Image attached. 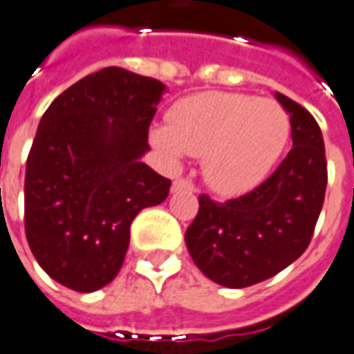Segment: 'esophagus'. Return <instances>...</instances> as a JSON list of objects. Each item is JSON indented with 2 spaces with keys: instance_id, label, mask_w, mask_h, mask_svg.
I'll return each mask as SVG.
<instances>
[{
  "instance_id": "34e87169",
  "label": "esophagus",
  "mask_w": 354,
  "mask_h": 354,
  "mask_svg": "<svg viewBox=\"0 0 354 354\" xmlns=\"http://www.w3.org/2000/svg\"><path fill=\"white\" fill-rule=\"evenodd\" d=\"M171 190L173 192H179V190H194V185H192L189 179H177V181L173 183Z\"/></svg>"
}]
</instances>
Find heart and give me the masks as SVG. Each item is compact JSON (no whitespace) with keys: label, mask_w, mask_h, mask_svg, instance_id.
<instances>
[{"label":"heart","mask_w":354,"mask_h":354,"mask_svg":"<svg viewBox=\"0 0 354 354\" xmlns=\"http://www.w3.org/2000/svg\"><path fill=\"white\" fill-rule=\"evenodd\" d=\"M169 125L152 131L165 156H202L205 183L223 196L261 185L286 150L292 124L277 101L209 91L175 102Z\"/></svg>","instance_id":"heart-1"}]
</instances>
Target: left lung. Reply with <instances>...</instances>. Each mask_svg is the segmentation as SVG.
Returning a JSON list of instances; mask_svg holds the SVG:
<instances>
[{"instance_id":"1","label":"left lung","mask_w":354,"mask_h":354,"mask_svg":"<svg viewBox=\"0 0 354 354\" xmlns=\"http://www.w3.org/2000/svg\"><path fill=\"white\" fill-rule=\"evenodd\" d=\"M290 114L293 149L265 183L244 196L200 209L185 232L192 261L225 288H248L274 277L307 250L324 204L328 169L317 120L274 93Z\"/></svg>"}]
</instances>
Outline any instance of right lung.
<instances>
[{
    "label": "right lung",
    "instance_id": "obj_1",
    "mask_svg": "<svg viewBox=\"0 0 354 354\" xmlns=\"http://www.w3.org/2000/svg\"><path fill=\"white\" fill-rule=\"evenodd\" d=\"M165 85L109 66L45 110L24 179V229L39 267L89 293L110 284L137 213L164 202L171 181L141 162Z\"/></svg>",
    "mask_w": 354,
    "mask_h": 354
}]
</instances>
